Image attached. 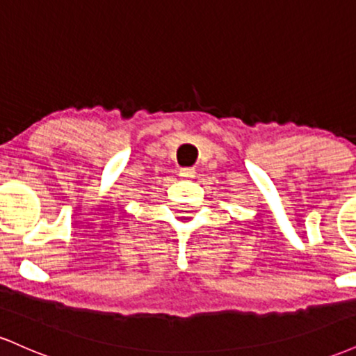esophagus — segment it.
I'll use <instances>...</instances> for the list:
<instances>
[{"instance_id": "34e87169", "label": "esophagus", "mask_w": 356, "mask_h": 356, "mask_svg": "<svg viewBox=\"0 0 356 356\" xmlns=\"http://www.w3.org/2000/svg\"><path fill=\"white\" fill-rule=\"evenodd\" d=\"M179 175L181 177H195V170L192 167H184V169L179 170Z\"/></svg>"}]
</instances>
